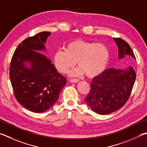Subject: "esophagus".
I'll use <instances>...</instances> for the list:
<instances>
[{"mask_svg": "<svg viewBox=\"0 0 147 147\" xmlns=\"http://www.w3.org/2000/svg\"><path fill=\"white\" fill-rule=\"evenodd\" d=\"M70 82L71 83H78L80 82L78 79H74V78H72L70 80Z\"/></svg>", "mask_w": 147, "mask_h": 147, "instance_id": "esophagus-1", "label": "esophagus"}]
</instances>
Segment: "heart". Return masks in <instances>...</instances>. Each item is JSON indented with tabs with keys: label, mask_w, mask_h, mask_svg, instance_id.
Segmentation results:
<instances>
[{
	"label": "heart",
	"mask_w": 147,
	"mask_h": 147,
	"mask_svg": "<svg viewBox=\"0 0 147 147\" xmlns=\"http://www.w3.org/2000/svg\"><path fill=\"white\" fill-rule=\"evenodd\" d=\"M110 52L103 44L75 40L65 46V49L55 53L53 62L58 71L63 74L77 64L79 66L70 72L71 76L85 74L89 77L99 75L107 67Z\"/></svg>",
	"instance_id": "b5f03b06"
}]
</instances>
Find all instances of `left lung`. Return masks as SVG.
<instances>
[{"mask_svg": "<svg viewBox=\"0 0 147 147\" xmlns=\"http://www.w3.org/2000/svg\"><path fill=\"white\" fill-rule=\"evenodd\" d=\"M118 47L119 59L135 58L129 44L119 38H114ZM136 74L131 66L120 69L110 68L95 76L85 101L96 113L103 115L123 106L131 93Z\"/></svg>", "mask_w": 147, "mask_h": 147, "instance_id": "left-lung-1", "label": "left lung"}]
</instances>
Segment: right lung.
<instances>
[{
  "label": "right lung",
  "instance_id": "add662e5",
  "mask_svg": "<svg viewBox=\"0 0 147 147\" xmlns=\"http://www.w3.org/2000/svg\"><path fill=\"white\" fill-rule=\"evenodd\" d=\"M50 35L43 31L25 39L15 51L10 63L9 78L16 99L33 113L51 107L67 82L51 60L39 53L46 51L44 44Z\"/></svg>",
  "mask_w": 147,
  "mask_h": 147
}]
</instances>
